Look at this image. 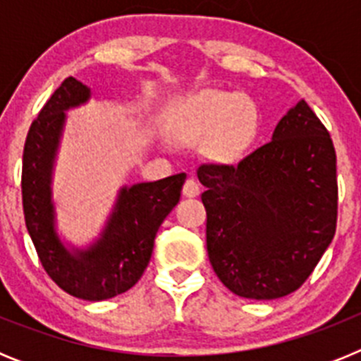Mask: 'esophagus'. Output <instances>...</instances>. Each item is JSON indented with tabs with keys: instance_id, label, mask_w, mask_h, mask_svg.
Returning <instances> with one entry per match:
<instances>
[{
	"instance_id": "obj_1",
	"label": "esophagus",
	"mask_w": 361,
	"mask_h": 361,
	"mask_svg": "<svg viewBox=\"0 0 361 361\" xmlns=\"http://www.w3.org/2000/svg\"><path fill=\"white\" fill-rule=\"evenodd\" d=\"M199 193H200V184L197 183L195 178H188L186 183H184V186H183V195L193 199V197H197Z\"/></svg>"
}]
</instances>
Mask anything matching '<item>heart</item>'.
I'll return each mask as SVG.
<instances>
[{"label":"heart","instance_id":"b5f03b06","mask_svg":"<svg viewBox=\"0 0 361 361\" xmlns=\"http://www.w3.org/2000/svg\"><path fill=\"white\" fill-rule=\"evenodd\" d=\"M258 128L257 104L231 92H200L188 106L178 137L188 142H208L220 161H235L253 141Z\"/></svg>","mask_w":361,"mask_h":361}]
</instances>
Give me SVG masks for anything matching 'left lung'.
Listing matches in <instances>:
<instances>
[{
  "label": "left lung",
  "mask_w": 361,
  "mask_h": 361,
  "mask_svg": "<svg viewBox=\"0 0 361 361\" xmlns=\"http://www.w3.org/2000/svg\"><path fill=\"white\" fill-rule=\"evenodd\" d=\"M206 245L213 271L242 298L296 291L336 231V153L304 99L267 145L237 166L202 164Z\"/></svg>",
  "instance_id": "8db88e82"
}]
</instances>
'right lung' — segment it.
I'll list each match as a JSON object with an SVG mask.
<instances>
[{
    "label": "right lung",
    "instance_id": "right-lung-1",
    "mask_svg": "<svg viewBox=\"0 0 361 361\" xmlns=\"http://www.w3.org/2000/svg\"><path fill=\"white\" fill-rule=\"evenodd\" d=\"M92 90L68 78L47 101L28 130L23 149L25 224L50 279L68 295L88 302L114 298L133 288L152 258L159 228L180 199L186 173L123 186L103 229L86 245L57 231L52 180L66 126V111L90 101Z\"/></svg>",
    "mask_w": 361,
    "mask_h": 361
}]
</instances>
